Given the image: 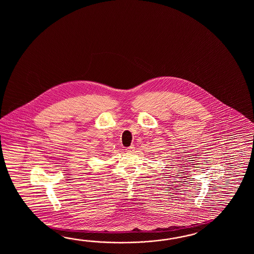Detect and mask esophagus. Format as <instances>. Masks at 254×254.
<instances>
[{
    "mask_svg": "<svg viewBox=\"0 0 254 254\" xmlns=\"http://www.w3.org/2000/svg\"><path fill=\"white\" fill-rule=\"evenodd\" d=\"M134 150V146L131 145L129 146V147H127L126 149H125V151H127V152H131V151Z\"/></svg>",
    "mask_w": 254,
    "mask_h": 254,
    "instance_id": "34e87169",
    "label": "esophagus"
}]
</instances>
